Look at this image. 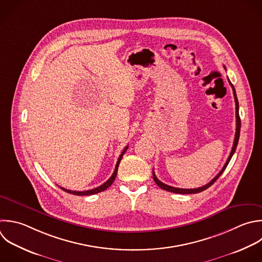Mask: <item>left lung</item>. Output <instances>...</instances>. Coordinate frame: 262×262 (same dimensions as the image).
Listing matches in <instances>:
<instances>
[{"instance_id": "8db88e82", "label": "left lung", "mask_w": 262, "mask_h": 262, "mask_svg": "<svg viewBox=\"0 0 262 262\" xmlns=\"http://www.w3.org/2000/svg\"><path fill=\"white\" fill-rule=\"evenodd\" d=\"M228 82H229V85L231 86V88H232V92H233V97H234V102H235V119H236V128H235V136H234V140H233V145H232V148H231V151H230V154H229V157H228V159H227V161H226V163L224 164V166H223V168L221 169V171L209 182V183H207L206 185H204V186H201V187H198V188H178V187H173V186H170V185H168V184H165V183H163L162 181H160L158 178H157V176H156V174H155V172L152 171V177H154V180H155V182L158 184V186H160L162 189H165V190H167V191H170V192H175V193H196V192H201V191H203V190H205V189H207L208 187H210L218 178H219V176L223 173V171L225 170V168H226V166L228 165V163H229V161H230V159H231V157H232V155L234 154V151H235V148H236V145H237V142H238V138H239V130H241V119H239V115H238V101H237V98H236V94H235V90H234V87H233V85L230 83V81L228 80Z\"/></svg>"}]
</instances>
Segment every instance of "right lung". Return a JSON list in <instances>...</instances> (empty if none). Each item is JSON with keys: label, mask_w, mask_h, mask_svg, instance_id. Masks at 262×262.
<instances>
[{"label": "right lung", "mask_w": 262, "mask_h": 262, "mask_svg": "<svg viewBox=\"0 0 262 262\" xmlns=\"http://www.w3.org/2000/svg\"><path fill=\"white\" fill-rule=\"evenodd\" d=\"M127 148H128V146H126L125 148H124V150L122 151V154H121V156L119 157V159H118V162H117V165H116V168H115V171H114V173H113V175L110 177V179L106 181V182H104L103 184H101L100 186H98V187H96V188H93V189H89V190H84V191H77V190H70V189H67V188H63V187H60L61 189H63L64 191H67V192H69V193H72V194H76V195H90V194H95V193H98V192H100V191H103V190H105L106 188H108L112 184H113V182L115 181V179H116V176H117V173H118V167H119V164H120V162H121V160H122V157H123V155L125 154V151L127 150Z\"/></svg>", "instance_id": "right-lung-1"}]
</instances>
